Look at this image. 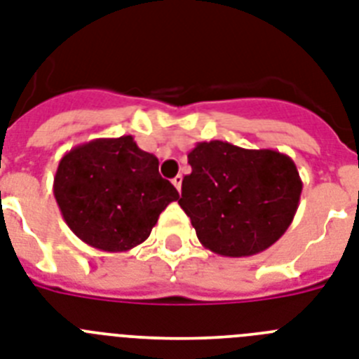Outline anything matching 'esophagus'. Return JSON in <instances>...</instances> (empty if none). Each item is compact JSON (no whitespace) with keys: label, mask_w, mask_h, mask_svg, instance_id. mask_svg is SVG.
I'll return each mask as SVG.
<instances>
[{"label":"esophagus","mask_w":359,"mask_h":359,"mask_svg":"<svg viewBox=\"0 0 359 359\" xmlns=\"http://www.w3.org/2000/svg\"><path fill=\"white\" fill-rule=\"evenodd\" d=\"M171 182H173L175 188H177L180 191V186H182V175H177V177H175V179L171 180Z\"/></svg>","instance_id":"obj_1"}]
</instances>
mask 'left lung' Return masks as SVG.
<instances>
[{
  "mask_svg": "<svg viewBox=\"0 0 359 359\" xmlns=\"http://www.w3.org/2000/svg\"><path fill=\"white\" fill-rule=\"evenodd\" d=\"M180 208L204 248L224 257L264 252L288 230L299 206V171L276 149H245L222 140L188 153Z\"/></svg>",
  "mask_w": 359,
  "mask_h": 359,
  "instance_id": "1",
  "label": "left lung"
}]
</instances>
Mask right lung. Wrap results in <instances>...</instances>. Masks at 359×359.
I'll return each mask as SVG.
<instances>
[{"label": "right lung", "instance_id": "1", "mask_svg": "<svg viewBox=\"0 0 359 359\" xmlns=\"http://www.w3.org/2000/svg\"><path fill=\"white\" fill-rule=\"evenodd\" d=\"M53 191L72 233L102 252L144 243L165 206L179 198L158 173V158L131 135L72 147L60 161Z\"/></svg>", "mask_w": 359, "mask_h": 359}]
</instances>
